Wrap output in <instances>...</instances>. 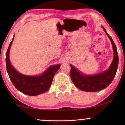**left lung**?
I'll return each instance as SVG.
<instances>
[{
  "label": "left lung",
  "instance_id": "8db88e82",
  "mask_svg": "<svg viewBox=\"0 0 125 125\" xmlns=\"http://www.w3.org/2000/svg\"><path fill=\"white\" fill-rule=\"evenodd\" d=\"M102 28L110 40L114 51L113 60L108 69L97 74L86 75L81 73L71 64L70 75L72 81L77 88L85 92H95L106 88L113 80L118 69V54L117 48L112 37L108 35L105 29L103 27Z\"/></svg>",
  "mask_w": 125,
  "mask_h": 125
}]
</instances>
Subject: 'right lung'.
<instances>
[{"instance_id": "add662e5", "label": "right lung", "mask_w": 125, "mask_h": 125, "mask_svg": "<svg viewBox=\"0 0 125 125\" xmlns=\"http://www.w3.org/2000/svg\"><path fill=\"white\" fill-rule=\"evenodd\" d=\"M14 36L7 51L6 63L7 71L10 80L17 89L25 94L31 96L45 93L50 88L53 78L60 67V64L51 66L40 76H29L18 72L12 66L10 60V48Z\"/></svg>"}]
</instances>
